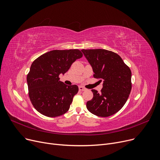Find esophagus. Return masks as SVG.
I'll return each mask as SVG.
<instances>
[{
    "label": "esophagus",
    "instance_id": "esophagus-1",
    "mask_svg": "<svg viewBox=\"0 0 160 160\" xmlns=\"http://www.w3.org/2000/svg\"><path fill=\"white\" fill-rule=\"evenodd\" d=\"M79 90L80 91H85V90H86V88L82 87V86H79Z\"/></svg>",
    "mask_w": 160,
    "mask_h": 160
}]
</instances>
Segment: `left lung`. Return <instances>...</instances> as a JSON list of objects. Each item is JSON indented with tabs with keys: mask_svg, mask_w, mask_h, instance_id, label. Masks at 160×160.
Returning a JSON list of instances; mask_svg holds the SVG:
<instances>
[{
	"mask_svg": "<svg viewBox=\"0 0 160 160\" xmlns=\"http://www.w3.org/2000/svg\"><path fill=\"white\" fill-rule=\"evenodd\" d=\"M92 66L93 77L103 80L101 92L92 89L87 102L90 112L100 117L116 113L126 102L131 90V72L119 55L103 49L81 50Z\"/></svg>",
	"mask_w": 160,
	"mask_h": 160,
	"instance_id": "obj_1",
	"label": "left lung"
}]
</instances>
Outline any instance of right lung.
<instances>
[{
    "label": "right lung",
    "instance_id": "right-lung-1",
    "mask_svg": "<svg viewBox=\"0 0 160 160\" xmlns=\"http://www.w3.org/2000/svg\"><path fill=\"white\" fill-rule=\"evenodd\" d=\"M79 50H52L34 60L27 76L30 100L38 112L48 117L64 114L78 93L76 85L67 86L59 81L72 63L82 57Z\"/></svg>",
    "mask_w": 160,
    "mask_h": 160
}]
</instances>
